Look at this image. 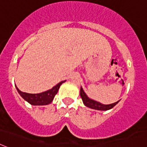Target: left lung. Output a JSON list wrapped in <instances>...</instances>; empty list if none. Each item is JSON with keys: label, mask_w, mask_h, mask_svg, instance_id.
Returning a JSON list of instances; mask_svg holds the SVG:
<instances>
[{"label": "left lung", "mask_w": 147, "mask_h": 147, "mask_svg": "<svg viewBox=\"0 0 147 147\" xmlns=\"http://www.w3.org/2000/svg\"><path fill=\"white\" fill-rule=\"evenodd\" d=\"M80 96L82 97V101H83V103L84 104V106L88 108L93 109H96V110H100V111H107L109 109H111L112 108L115 107V105L119 102L117 101V102H114V103H111V104H102L101 102H97V101L92 100V99L89 98L87 94H85V92L83 90V88L81 87V90H80Z\"/></svg>", "instance_id": "left-lung-1"}]
</instances>
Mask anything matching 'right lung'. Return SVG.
Wrapping results in <instances>:
<instances>
[{
    "label": "right lung",
    "instance_id": "obj_1",
    "mask_svg": "<svg viewBox=\"0 0 147 147\" xmlns=\"http://www.w3.org/2000/svg\"><path fill=\"white\" fill-rule=\"evenodd\" d=\"M65 82V81H62L50 90L40 93V94H28V93L22 92L16 86V84L15 86L20 96L28 103H30L32 106H45V105H48L52 102L55 95L57 94L58 90H59L60 85Z\"/></svg>",
    "mask_w": 147,
    "mask_h": 147
}]
</instances>
